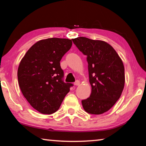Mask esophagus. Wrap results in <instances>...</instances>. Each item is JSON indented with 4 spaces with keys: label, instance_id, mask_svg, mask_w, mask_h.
Wrapping results in <instances>:
<instances>
[{
    "label": "esophagus",
    "instance_id": "obj_1",
    "mask_svg": "<svg viewBox=\"0 0 146 146\" xmlns=\"http://www.w3.org/2000/svg\"><path fill=\"white\" fill-rule=\"evenodd\" d=\"M80 81L79 80H76L75 82H74V85H75V86H78V85H80Z\"/></svg>",
    "mask_w": 146,
    "mask_h": 146
}]
</instances>
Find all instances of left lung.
<instances>
[{"instance_id": "obj_1", "label": "left lung", "mask_w": 146, "mask_h": 146, "mask_svg": "<svg viewBox=\"0 0 146 146\" xmlns=\"http://www.w3.org/2000/svg\"><path fill=\"white\" fill-rule=\"evenodd\" d=\"M87 56L91 93L82 100L84 110L93 115L110 110L119 99L125 84L124 66L113 47L102 40L84 36L72 39Z\"/></svg>"}]
</instances>
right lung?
<instances>
[{"mask_svg":"<svg viewBox=\"0 0 146 146\" xmlns=\"http://www.w3.org/2000/svg\"><path fill=\"white\" fill-rule=\"evenodd\" d=\"M71 46L72 40L68 38L39 40L20 62L17 72L19 87L32 107L42 114L56 112L73 86L63 81L60 63Z\"/></svg>","mask_w":146,"mask_h":146,"instance_id":"right-lung-1","label":"right lung"}]
</instances>
